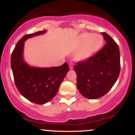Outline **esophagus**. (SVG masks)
I'll use <instances>...</instances> for the list:
<instances>
[{
    "mask_svg": "<svg viewBox=\"0 0 135 135\" xmlns=\"http://www.w3.org/2000/svg\"><path fill=\"white\" fill-rule=\"evenodd\" d=\"M69 68H70V70H73V63L69 64Z\"/></svg>",
    "mask_w": 135,
    "mask_h": 135,
    "instance_id": "obj_1",
    "label": "esophagus"
}]
</instances>
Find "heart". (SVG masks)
Instances as JSON below:
<instances>
[{
    "instance_id": "heart-1",
    "label": "heart",
    "mask_w": 135,
    "mask_h": 135,
    "mask_svg": "<svg viewBox=\"0 0 135 135\" xmlns=\"http://www.w3.org/2000/svg\"><path fill=\"white\" fill-rule=\"evenodd\" d=\"M104 37L98 33H82L76 39L73 45V50L76 51L74 59L84 61L91 58L102 47Z\"/></svg>"
}]
</instances>
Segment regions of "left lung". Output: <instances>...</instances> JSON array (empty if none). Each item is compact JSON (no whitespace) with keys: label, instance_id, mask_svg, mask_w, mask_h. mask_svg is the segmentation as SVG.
<instances>
[{"label":"left lung","instance_id":"obj_1","mask_svg":"<svg viewBox=\"0 0 135 135\" xmlns=\"http://www.w3.org/2000/svg\"><path fill=\"white\" fill-rule=\"evenodd\" d=\"M105 46L91 58L74 66L77 88L90 99L104 96L117 81L120 73V53L117 44L106 33H102Z\"/></svg>","mask_w":135,"mask_h":135}]
</instances>
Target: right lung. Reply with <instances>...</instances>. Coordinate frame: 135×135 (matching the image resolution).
Returning a JSON list of instances; mask_svg holds the SVG:
<instances>
[{
    "mask_svg": "<svg viewBox=\"0 0 135 135\" xmlns=\"http://www.w3.org/2000/svg\"><path fill=\"white\" fill-rule=\"evenodd\" d=\"M46 32L47 30H44L25 35L17 43L11 55V68L17 89L25 98L40 105L49 102L54 98L69 70L66 62L55 67H37L25 61V41Z\"/></svg>",
    "mask_w": 135,
    "mask_h": 135,
    "instance_id": "obj_1",
    "label": "right lung"
}]
</instances>
